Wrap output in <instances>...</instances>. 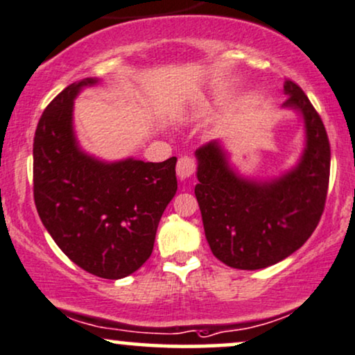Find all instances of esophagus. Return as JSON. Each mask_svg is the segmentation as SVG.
<instances>
[{"label":"esophagus","mask_w":355,"mask_h":355,"mask_svg":"<svg viewBox=\"0 0 355 355\" xmlns=\"http://www.w3.org/2000/svg\"><path fill=\"white\" fill-rule=\"evenodd\" d=\"M196 168H198V163H196L194 157L182 156V157H179V161H178L176 173L181 179H187L196 173Z\"/></svg>","instance_id":"34e87169"}]
</instances>
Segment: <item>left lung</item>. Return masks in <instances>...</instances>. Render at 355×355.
I'll use <instances>...</instances> for the list:
<instances>
[{"label":"left lung","mask_w":355,"mask_h":355,"mask_svg":"<svg viewBox=\"0 0 355 355\" xmlns=\"http://www.w3.org/2000/svg\"><path fill=\"white\" fill-rule=\"evenodd\" d=\"M283 107L303 113L306 148L298 166L268 182L239 178L218 141L196 151V198L205 239L218 260L239 270L278 263L311 237L324 212L331 146L321 116L301 87L286 78Z\"/></svg>","instance_id":"8db88e82"}]
</instances>
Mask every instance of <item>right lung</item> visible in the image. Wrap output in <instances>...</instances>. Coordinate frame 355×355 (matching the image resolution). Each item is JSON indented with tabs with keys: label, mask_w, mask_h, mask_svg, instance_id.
Returning <instances> with one entry per match:
<instances>
[{
	"label": "right lung",
	"mask_w": 355,
	"mask_h": 355,
	"mask_svg": "<svg viewBox=\"0 0 355 355\" xmlns=\"http://www.w3.org/2000/svg\"><path fill=\"white\" fill-rule=\"evenodd\" d=\"M97 78L73 82L39 120L33 144L34 202L44 227L73 263L120 279L153 252L157 224L178 191L176 157L102 163L78 150L73 98Z\"/></svg>",
	"instance_id": "right-lung-1"
}]
</instances>
